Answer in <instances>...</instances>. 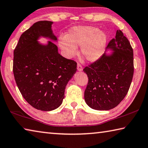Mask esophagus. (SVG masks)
Listing matches in <instances>:
<instances>
[{
  "instance_id": "esophagus-1",
  "label": "esophagus",
  "mask_w": 148,
  "mask_h": 148,
  "mask_svg": "<svg viewBox=\"0 0 148 148\" xmlns=\"http://www.w3.org/2000/svg\"><path fill=\"white\" fill-rule=\"evenodd\" d=\"M77 71H82V70H83V66L80 65L79 63H77Z\"/></svg>"
}]
</instances>
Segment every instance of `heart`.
Returning a JSON list of instances; mask_svg holds the SVG:
<instances>
[{
  "instance_id": "1",
  "label": "heart",
  "mask_w": 148,
  "mask_h": 148,
  "mask_svg": "<svg viewBox=\"0 0 148 148\" xmlns=\"http://www.w3.org/2000/svg\"><path fill=\"white\" fill-rule=\"evenodd\" d=\"M108 37L106 33L92 26L74 27L66 36L60 37L58 44L65 58H73L81 46V53L90 62L98 60L106 50Z\"/></svg>"
}]
</instances>
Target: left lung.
I'll return each instance as SVG.
<instances>
[{
  "mask_svg": "<svg viewBox=\"0 0 148 148\" xmlns=\"http://www.w3.org/2000/svg\"><path fill=\"white\" fill-rule=\"evenodd\" d=\"M107 48L113 50L112 54L105 53L83 69L88 79L85 100L96 110L107 111L116 107L127 94L133 76V50L122 31H116Z\"/></svg>",
  "mask_w": 148,
  "mask_h": 148,
  "instance_id": "obj_1",
  "label": "left lung"
}]
</instances>
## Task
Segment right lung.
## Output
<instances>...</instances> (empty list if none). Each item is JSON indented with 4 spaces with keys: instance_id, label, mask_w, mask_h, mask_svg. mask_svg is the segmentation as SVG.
<instances>
[{
    "instance_id": "1",
    "label": "right lung",
    "mask_w": 148,
    "mask_h": 148,
    "mask_svg": "<svg viewBox=\"0 0 148 148\" xmlns=\"http://www.w3.org/2000/svg\"><path fill=\"white\" fill-rule=\"evenodd\" d=\"M52 23H34L21 35L13 52V74L21 95L32 107L44 111L60 106L66 85L77 71L76 61L61 56L54 43L37 41L40 37L57 40Z\"/></svg>"
}]
</instances>
